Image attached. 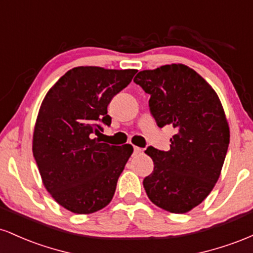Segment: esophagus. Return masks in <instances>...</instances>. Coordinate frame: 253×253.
Returning a JSON list of instances; mask_svg holds the SVG:
<instances>
[{"mask_svg": "<svg viewBox=\"0 0 253 253\" xmlns=\"http://www.w3.org/2000/svg\"><path fill=\"white\" fill-rule=\"evenodd\" d=\"M141 152H143V149H140V147L138 146H133V153H134V155H139V153Z\"/></svg>", "mask_w": 253, "mask_h": 253, "instance_id": "obj_1", "label": "esophagus"}]
</instances>
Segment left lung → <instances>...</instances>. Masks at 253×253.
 I'll use <instances>...</instances> for the list:
<instances>
[{
	"instance_id": "obj_1",
	"label": "left lung",
	"mask_w": 253,
	"mask_h": 253,
	"mask_svg": "<svg viewBox=\"0 0 253 253\" xmlns=\"http://www.w3.org/2000/svg\"><path fill=\"white\" fill-rule=\"evenodd\" d=\"M134 82L151 95L149 106L158 127L176 134L169 151L150 146L153 171L143 184L149 199L170 213H187L214 188L229 144V128L214 89L183 64L140 71Z\"/></svg>"
}]
</instances>
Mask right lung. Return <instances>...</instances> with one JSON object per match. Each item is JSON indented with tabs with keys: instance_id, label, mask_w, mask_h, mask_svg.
Masks as SVG:
<instances>
[{
	"instance_id": "right-lung-1",
	"label": "right lung",
	"mask_w": 253,
	"mask_h": 253,
	"mask_svg": "<svg viewBox=\"0 0 253 253\" xmlns=\"http://www.w3.org/2000/svg\"><path fill=\"white\" fill-rule=\"evenodd\" d=\"M135 74L134 69L74 68L48 90L40 106L34 159L46 189L72 213H94L114 196L133 147L113 146L92 136L112 123L107 107Z\"/></svg>"
}]
</instances>
